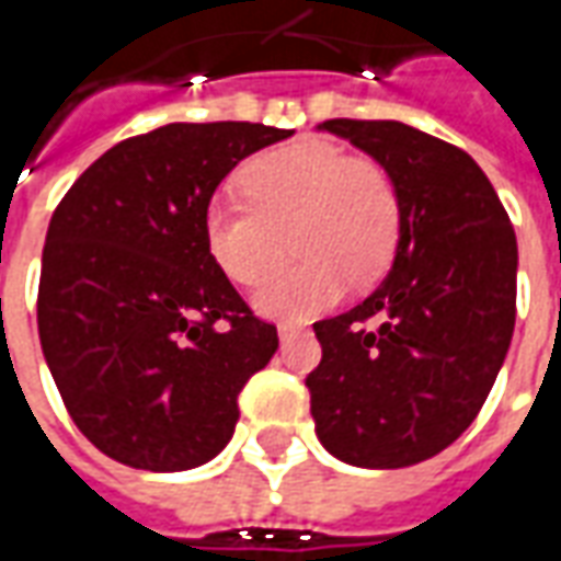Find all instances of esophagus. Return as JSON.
Listing matches in <instances>:
<instances>
[{
	"label": "esophagus",
	"mask_w": 561,
	"mask_h": 561,
	"mask_svg": "<svg viewBox=\"0 0 561 561\" xmlns=\"http://www.w3.org/2000/svg\"><path fill=\"white\" fill-rule=\"evenodd\" d=\"M299 332H301V325H293V323L277 325V335H280V341H289V337H296Z\"/></svg>",
	"instance_id": "obj_1"
}]
</instances>
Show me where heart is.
Here are the masks:
<instances>
[{
    "instance_id": "obj_1",
    "label": "heart",
    "mask_w": 561,
    "mask_h": 561,
    "mask_svg": "<svg viewBox=\"0 0 561 561\" xmlns=\"http://www.w3.org/2000/svg\"><path fill=\"white\" fill-rule=\"evenodd\" d=\"M238 186L249 198H214L205 244L229 280L256 287L287 260L289 236L301 256L272 277L256 308L277 320L325 311L344 280L363 287L387 272L401 238V193L383 162L301 138L244 162Z\"/></svg>"
}]
</instances>
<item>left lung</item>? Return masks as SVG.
<instances>
[{"mask_svg":"<svg viewBox=\"0 0 561 561\" xmlns=\"http://www.w3.org/2000/svg\"><path fill=\"white\" fill-rule=\"evenodd\" d=\"M383 162L401 193L392 272L313 323L305 377L317 438L341 462L404 468L450 447L490 396L516 320V236L465 150L399 121H325Z\"/></svg>","mask_w":561,"mask_h":561,"instance_id":"left-lung-1","label":"left lung"}]
</instances>
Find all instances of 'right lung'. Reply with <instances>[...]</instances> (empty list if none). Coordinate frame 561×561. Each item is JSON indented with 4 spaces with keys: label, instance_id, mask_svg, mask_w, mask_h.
<instances>
[{
    "label": "right lung",
    "instance_id": "add662e5",
    "mask_svg": "<svg viewBox=\"0 0 561 561\" xmlns=\"http://www.w3.org/2000/svg\"><path fill=\"white\" fill-rule=\"evenodd\" d=\"M289 135L169 123L105 150L54 210L38 337L75 426L111 459L186 471L232 438L277 329L210 260L202 220L238 162Z\"/></svg>",
    "mask_w": 561,
    "mask_h": 561
}]
</instances>
